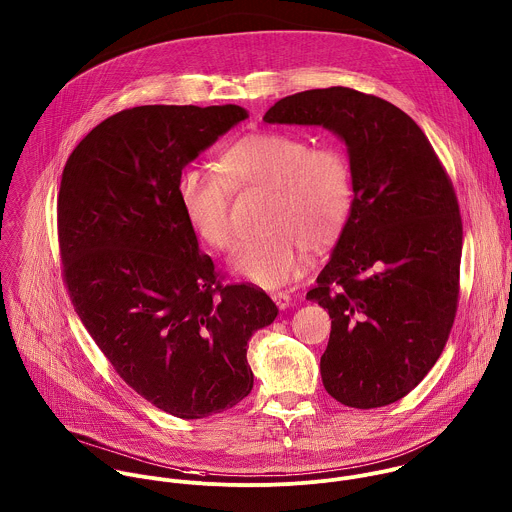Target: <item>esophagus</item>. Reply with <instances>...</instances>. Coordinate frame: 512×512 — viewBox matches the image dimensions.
Returning <instances> with one entry per match:
<instances>
[{"instance_id": "esophagus-1", "label": "esophagus", "mask_w": 512, "mask_h": 512, "mask_svg": "<svg viewBox=\"0 0 512 512\" xmlns=\"http://www.w3.org/2000/svg\"><path fill=\"white\" fill-rule=\"evenodd\" d=\"M271 299L275 301V305H277L279 309H287V307L291 305V297H289V293H285V291H275V293L271 295Z\"/></svg>"}]
</instances>
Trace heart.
Listing matches in <instances>:
<instances>
[{
	"label": "heart",
	"mask_w": 512,
	"mask_h": 512,
	"mask_svg": "<svg viewBox=\"0 0 512 512\" xmlns=\"http://www.w3.org/2000/svg\"><path fill=\"white\" fill-rule=\"evenodd\" d=\"M217 170L183 173V211L209 247L231 251L233 193L269 191L261 223L267 233L243 243L233 257V269L257 285L271 289L291 281L303 271L307 251L327 249L349 219L353 171L333 145L311 147L279 131L249 133L219 155Z\"/></svg>",
	"instance_id": "obj_1"
}]
</instances>
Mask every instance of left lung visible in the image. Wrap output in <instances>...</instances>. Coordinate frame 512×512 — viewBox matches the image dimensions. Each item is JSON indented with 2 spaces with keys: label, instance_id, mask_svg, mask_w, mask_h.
<instances>
[{
  "label": "left lung",
  "instance_id": "obj_1",
  "mask_svg": "<svg viewBox=\"0 0 512 512\" xmlns=\"http://www.w3.org/2000/svg\"><path fill=\"white\" fill-rule=\"evenodd\" d=\"M263 121L323 125L347 143L351 215L307 299L331 317L325 391L353 409L391 405L433 369L457 317L463 219L453 181L423 129L371 93L301 91Z\"/></svg>",
  "mask_w": 512,
  "mask_h": 512
}]
</instances>
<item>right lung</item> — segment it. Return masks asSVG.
<instances>
[{
    "mask_svg": "<svg viewBox=\"0 0 512 512\" xmlns=\"http://www.w3.org/2000/svg\"><path fill=\"white\" fill-rule=\"evenodd\" d=\"M245 117L239 105L123 109L61 173L57 239L75 313L115 373L179 419L251 393L247 341L279 311L257 285L225 283L179 197L183 167Z\"/></svg>",
    "mask_w": 512,
    "mask_h": 512,
    "instance_id": "add662e5",
    "label": "right lung"
}]
</instances>
